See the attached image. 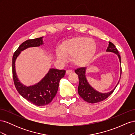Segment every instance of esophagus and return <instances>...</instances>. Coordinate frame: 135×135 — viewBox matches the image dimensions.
Here are the masks:
<instances>
[{"label":"esophagus","instance_id":"34e87169","mask_svg":"<svg viewBox=\"0 0 135 135\" xmlns=\"http://www.w3.org/2000/svg\"><path fill=\"white\" fill-rule=\"evenodd\" d=\"M72 73H73V71H72L71 70H66V72L67 75L70 74H71Z\"/></svg>","mask_w":135,"mask_h":135}]
</instances>
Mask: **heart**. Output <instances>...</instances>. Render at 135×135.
Instances as JSON below:
<instances>
[{
    "mask_svg": "<svg viewBox=\"0 0 135 135\" xmlns=\"http://www.w3.org/2000/svg\"><path fill=\"white\" fill-rule=\"evenodd\" d=\"M96 44L93 40L85 37L69 39L64 42L57 52V59L64 62L65 56H70L71 62L76 66H83L92 59L96 52Z\"/></svg>",
    "mask_w": 135,
    "mask_h": 135,
    "instance_id": "obj_1",
    "label": "heart"
}]
</instances>
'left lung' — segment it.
<instances>
[{
	"mask_svg": "<svg viewBox=\"0 0 135 135\" xmlns=\"http://www.w3.org/2000/svg\"><path fill=\"white\" fill-rule=\"evenodd\" d=\"M107 52H113L114 54H116L119 60L120 65V76L122 73V68H121V59L120 56L119 54V52L117 50V48L114 46V44L112 42H109V46L107 49ZM85 70H86V67L80 68L76 69L75 72L76 74L78 75L79 78V85H78V93L79 96L82 98L85 101L89 103L94 104L96 103H99L105 100L108 98L112 93L115 90V88L119 84L120 79L118 81L116 86L114 88L107 93H101L99 91H96V89H94L91 85L89 84L88 81L85 76Z\"/></svg>",
	"mask_w": 135,
	"mask_h": 135,
	"instance_id": "1",
	"label": "left lung"
}]
</instances>
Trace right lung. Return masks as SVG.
Here are the masks:
<instances>
[{"instance_id":"1","label":"right lung","mask_w":135,"mask_h":135,"mask_svg":"<svg viewBox=\"0 0 135 135\" xmlns=\"http://www.w3.org/2000/svg\"><path fill=\"white\" fill-rule=\"evenodd\" d=\"M42 37L28 39L22 43L14 53L12 58V74L15 85L18 93L24 99L38 107L50 104L57 92L60 79L66 71L51 68L38 83L26 86L20 82L16 71L15 62L21 51L30 47H36L44 44Z\"/></svg>"}]
</instances>
